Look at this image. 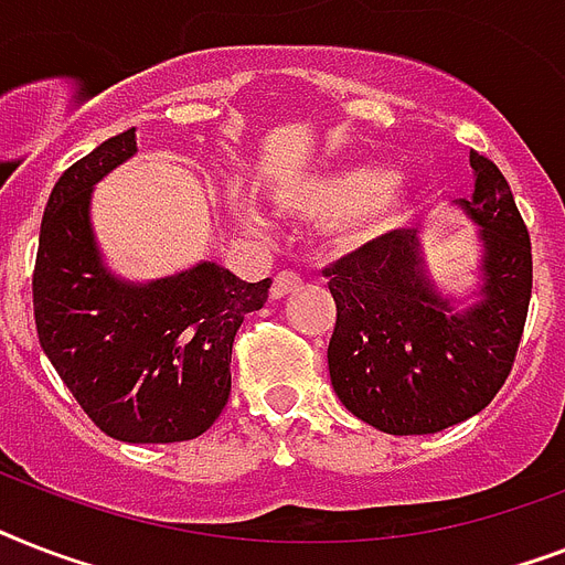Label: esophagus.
I'll list each match as a JSON object with an SVG mask.
<instances>
[{
	"instance_id": "34e87169",
	"label": "esophagus",
	"mask_w": 565,
	"mask_h": 565,
	"mask_svg": "<svg viewBox=\"0 0 565 565\" xmlns=\"http://www.w3.org/2000/svg\"><path fill=\"white\" fill-rule=\"evenodd\" d=\"M301 284V278L296 273H278L273 278V299H281V296H287L290 290H296Z\"/></svg>"
}]
</instances>
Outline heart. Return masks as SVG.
<instances>
[{
	"label": "heart",
	"instance_id": "b5f03b06",
	"mask_svg": "<svg viewBox=\"0 0 565 565\" xmlns=\"http://www.w3.org/2000/svg\"><path fill=\"white\" fill-rule=\"evenodd\" d=\"M273 199L305 216H340L343 239L361 243L381 237L407 220L413 184L404 175H390L381 163L354 161L292 184H278L273 188ZM231 211L252 228L264 225L260 211L243 193H231Z\"/></svg>",
	"mask_w": 565,
	"mask_h": 565
}]
</instances>
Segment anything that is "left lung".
<instances>
[{
	"mask_svg": "<svg viewBox=\"0 0 565 565\" xmlns=\"http://www.w3.org/2000/svg\"><path fill=\"white\" fill-rule=\"evenodd\" d=\"M478 284L463 299L430 278L416 228L390 231L328 266L337 326L328 372L345 411L372 428L437 434L481 413L508 381L531 301V237L499 167L469 152Z\"/></svg>",
	"mask_w": 565,
	"mask_h": 565,
	"instance_id": "left-lung-1",
	"label": "left lung"
}]
</instances>
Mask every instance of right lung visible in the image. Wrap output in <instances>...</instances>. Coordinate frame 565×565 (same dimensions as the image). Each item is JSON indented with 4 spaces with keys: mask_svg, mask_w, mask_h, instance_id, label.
<instances>
[{
    "mask_svg": "<svg viewBox=\"0 0 565 565\" xmlns=\"http://www.w3.org/2000/svg\"><path fill=\"white\" fill-rule=\"evenodd\" d=\"M128 128L57 179L40 222L34 322L75 402L119 443H184L231 393V345L273 281L248 284L202 260L154 281L110 273L93 234V188L135 158Z\"/></svg>",
    "mask_w": 565,
    "mask_h": 565,
    "instance_id": "add662e5",
    "label": "right lung"
}]
</instances>
